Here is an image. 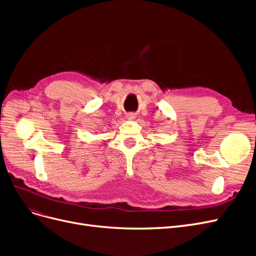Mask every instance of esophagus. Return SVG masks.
I'll return each instance as SVG.
<instances>
[{"mask_svg": "<svg viewBox=\"0 0 256 256\" xmlns=\"http://www.w3.org/2000/svg\"><path fill=\"white\" fill-rule=\"evenodd\" d=\"M127 118H128V120H134L136 118V114L134 113H128Z\"/></svg>", "mask_w": 256, "mask_h": 256, "instance_id": "1", "label": "esophagus"}]
</instances>
